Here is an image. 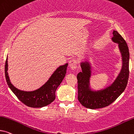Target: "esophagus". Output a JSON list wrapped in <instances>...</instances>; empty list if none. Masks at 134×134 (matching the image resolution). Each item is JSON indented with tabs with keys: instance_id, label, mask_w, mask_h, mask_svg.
Masks as SVG:
<instances>
[{
	"instance_id": "1",
	"label": "esophagus",
	"mask_w": 134,
	"mask_h": 134,
	"mask_svg": "<svg viewBox=\"0 0 134 134\" xmlns=\"http://www.w3.org/2000/svg\"><path fill=\"white\" fill-rule=\"evenodd\" d=\"M77 61L74 60V59H72V60H71L69 62V66L71 68V69H75L77 68Z\"/></svg>"
}]
</instances>
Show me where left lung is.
<instances>
[{"mask_svg": "<svg viewBox=\"0 0 134 134\" xmlns=\"http://www.w3.org/2000/svg\"><path fill=\"white\" fill-rule=\"evenodd\" d=\"M112 41L118 44L122 57V68L117 77L110 86L103 89L93 90L90 87L91 66L87 61L81 62L82 71L77 75L78 100L87 108L98 109L107 107L115 101L124 91L127 84L129 52L126 42L118 31H113Z\"/></svg>", "mask_w": 134, "mask_h": 134, "instance_id": "left-lung-1", "label": "left lung"}]
</instances>
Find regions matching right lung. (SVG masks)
<instances>
[{"label": "right lung", "instance_id": "obj_1", "mask_svg": "<svg viewBox=\"0 0 134 134\" xmlns=\"http://www.w3.org/2000/svg\"><path fill=\"white\" fill-rule=\"evenodd\" d=\"M8 58L5 65V74L9 88L19 100L27 107L42 108L49 105L55 99V92L66 73L68 64L60 66L42 86L33 91H24L15 87L10 82L8 74Z\"/></svg>", "mask_w": 134, "mask_h": 134}]
</instances>
